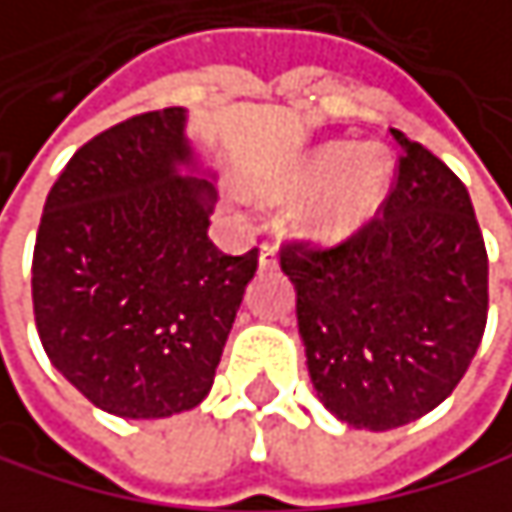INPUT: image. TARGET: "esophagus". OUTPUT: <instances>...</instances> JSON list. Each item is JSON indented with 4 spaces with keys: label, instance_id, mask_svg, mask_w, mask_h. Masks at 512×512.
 <instances>
[{
    "label": "esophagus",
    "instance_id": "1",
    "mask_svg": "<svg viewBox=\"0 0 512 512\" xmlns=\"http://www.w3.org/2000/svg\"><path fill=\"white\" fill-rule=\"evenodd\" d=\"M276 264H279V258H276V245L264 242V245H261V270H273Z\"/></svg>",
    "mask_w": 512,
    "mask_h": 512
}]
</instances>
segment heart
<instances>
[{
	"label": "heart",
	"instance_id": "b5f03b06",
	"mask_svg": "<svg viewBox=\"0 0 512 512\" xmlns=\"http://www.w3.org/2000/svg\"><path fill=\"white\" fill-rule=\"evenodd\" d=\"M390 155L375 146L327 143L258 182L267 203H300V224L318 242H336L357 233L390 191Z\"/></svg>",
	"mask_w": 512,
	"mask_h": 512
}]
</instances>
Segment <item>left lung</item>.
Returning <instances> with one entry per match:
<instances>
[{"label":"left lung","mask_w":512,"mask_h":512,"mask_svg":"<svg viewBox=\"0 0 512 512\" xmlns=\"http://www.w3.org/2000/svg\"><path fill=\"white\" fill-rule=\"evenodd\" d=\"M390 134L402 158L384 215L336 248L282 251L315 393L369 432L414 423L456 390L489 309L468 188L429 149Z\"/></svg>","instance_id":"obj_1"}]
</instances>
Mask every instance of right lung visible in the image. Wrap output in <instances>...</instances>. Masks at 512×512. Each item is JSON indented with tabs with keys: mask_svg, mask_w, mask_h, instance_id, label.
Segmentation results:
<instances>
[{
	"mask_svg": "<svg viewBox=\"0 0 512 512\" xmlns=\"http://www.w3.org/2000/svg\"><path fill=\"white\" fill-rule=\"evenodd\" d=\"M188 110L131 116L74 152L53 182L32 258L35 327L53 369L95 408L158 420L197 408L258 248L212 245L209 173Z\"/></svg>",
	"mask_w": 512,
	"mask_h": 512,
	"instance_id": "add662e5",
	"label": "right lung"
}]
</instances>
